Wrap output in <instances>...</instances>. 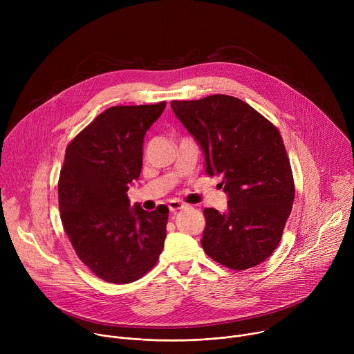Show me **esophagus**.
<instances>
[{
	"label": "esophagus",
	"instance_id": "34e87169",
	"mask_svg": "<svg viewBox=\"0 0 354 354\" xmlns=\"http://www.w3.org/2000/svg\"><path fill=\"white\" fill-rule=\"evenodd\" d=\"M168 207H169L171 213H176V212H179V210H183V209L186 207V205L180 203V201H178V200H171Z\"/></svg>",
	"mask_w": 354,
	"mask_h": 354
}]
</instances>
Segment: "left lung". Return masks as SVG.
Masks as SVG:
<instances>
[{"mask_svg":"<svg viewBox=\"0 0 354 354\" xmlns=\"http://www.w3.org/2000/svg\"><path fill=\"white\" fill-rule=\"evenodd\" d=\"M171 108L221 176L227 210L205 209L201 246L235 270L254 268L277 248L294 201V180L279 130L243 100L212 95L172 100Z\"/></svg>","mask_w":354,"mask_h":354,"instance_id":"obj_1","label":"left lung"}]
</instances>
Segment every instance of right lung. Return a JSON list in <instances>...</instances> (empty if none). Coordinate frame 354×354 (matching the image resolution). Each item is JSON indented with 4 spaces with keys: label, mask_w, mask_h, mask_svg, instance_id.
I'll list each match as a JSON object with an SVG mask.
<instances>
[{
    "label": "right lung",
    "mask_w": 354,
    "mask_h": 354,
    "mask_svg": "<svg viewBox=\"0 0 354 354\" xmlns=\"http://www.w3.org/2000/svg\"><path fill=\"white\" fill-rule=\"evenodd\" d=\"M165 106H112L66 149L59 179L63 227L81 262L109 283L138 280L164 248L168 207H131L127 190L141 172L144 136Z\"/></svg>",
    "instance_id": "obj_1"
}]
</instances>
